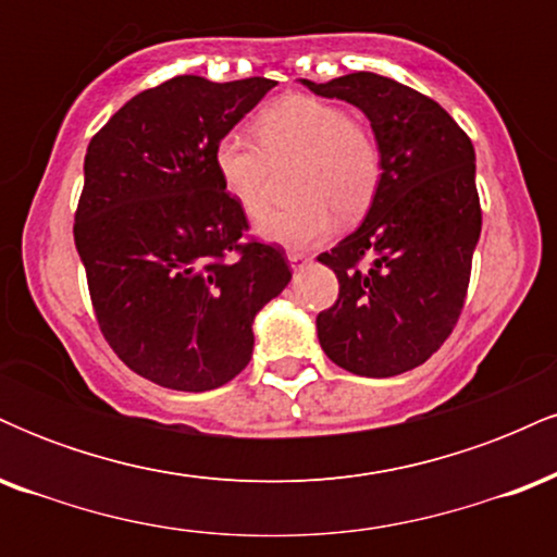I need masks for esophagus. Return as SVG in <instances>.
<instances>
[{
	"label": "esophagus",
	"mask_w": 557,
	"mask_h": 557,
	"mask_svg": "<svg viewBox=\"0 0 557 557\" xmlns=\"http://www.w3.org/2000/svg\"><path fill=\"white\" fill-rule=\"evenodd\" d=\"M287 261H290L293 270H298V267L309 264L311 257H309V253H304V251H287Z\"/></svg>",
	"instance_id": "obj_1"
}]
</instances>
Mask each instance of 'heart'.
Returning <instances> with one entry per match:
<instances>
[{"instance_id": "b5f03b06", "label": "heart", "mask_w": 557, "mask_h": 557, "mask_svg": "<svg viewBox=\"0 0 557 557\" xmlns=\"http://www.w3.org/2000/svg\"><path fill=\"white\" fill-rule=\"evenodd\" d=\"M259 146L243 133L214 144V172L225 194L248 216L264 212L270 164L298 162L290 207L257 222L261 238L287 248H309L330 238L335 212L345 220L363 214L382 181V149L374 133L343 107L317 96H285L253 120Z\"/></svg>"}]
</instances>
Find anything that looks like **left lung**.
Listing matches in <instances>:
<instances>
[{
	"label": "left lung",
	"instance_id": "obj_1",
	"mask_svg": "<svg viewBox=\"0 0 557 557\" xmlns=\"http://www.w3.org/2000/svg\"><path fill=\"white\" fill-rule=\"evenodd\" d=\"M367 114L382 181L367 220L319 261L341 293L319 311L322 350L345 372L395 376L424 363L461 319L482 233L474 146L430 96L376 73L304 81Z\"/></svg>",
	"mask_w": 557,
	"mask_h": 557
}]
</instances>
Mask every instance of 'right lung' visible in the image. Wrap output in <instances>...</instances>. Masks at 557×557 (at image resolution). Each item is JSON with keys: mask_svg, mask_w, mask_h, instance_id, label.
I'll return each instance as SVG.
<instances>
[{"mask_svg": "<svg viewBox=\"0 0 557 557\" xmlns=\"http://www.w3.org/2000/svg\"><path fill=\"white\" fill-rule=\"evenodd\" d=\"M277 83L177 75L133 96L91 138L75 248L96 322L133 372L203 393L251 361L253 317L293 272L248 235L214 172V144Z\"/></svg>", "mask_w": 557, "mask_h": 557, "instance_id": "1", "label": "right lung"}]
</instances>
